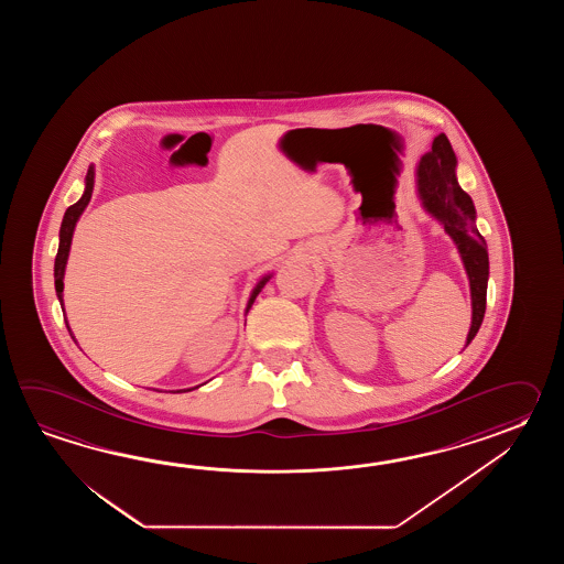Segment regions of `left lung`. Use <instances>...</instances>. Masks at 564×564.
<instances>
[{"label":"left lung","mask_w":564,"mask_h":564,"mask_svg":"<svg viewBox=\"0 0 564 564\" xmlns=\"http://www.w3.org/2000/svg\"><path fill=\"white\" fill-rule=\"evenodd\" d=\"M457 159L444 132L433 139L432 151L421 156L417 167V187L425 212L444 224L447 236L457 246L469 278L471 292V326L466 347L478 335L486 314L488 290V248L476 229V209L471 197L459 187L456 177Z\"/></svg>","instance_id":"8db88e82"}]
</instances>
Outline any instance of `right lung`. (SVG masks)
<instances>
[{
    "label": "right lung",
    "instance_id": "add662e5",
    "mask_svg": "<svg viewBox=\"0 0 564 564\" xmlns=\"http://www.w3.org/2000/svg\"><path fill=\"white\" fill-rule=\"evenodd\" d=\"M86 187L85 193H83V197L76 202V204L70 205L68 209H66V214H64V219H62L61 226V246H58V253H56V262H54V286H56V294H58V300H61V306H64V300H62V290H64V270H66V262H68V253H70V243H73V234L74 228H76V221H78V217L83 216V212H85L86 205L90 202V197H93V187H95V167H88V173H86ZM270 280V274L268 276L262 278L256 288L252 290V296L248 300V308L246 312L252 308L253 300L256 296L262 292V288H264L265 282ZM68 333H70V326H68ZM73 335V333H70ZM187 391H192V389H187ZM181 393V391H177Z\"/></svg>",
    "mask_w": 564,
    "mask_h": 564
}]
</instances>
